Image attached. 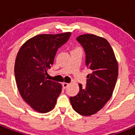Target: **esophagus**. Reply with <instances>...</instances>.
Returning a JSON list of instances; mask_svg holds the SVG:
<instances>
[{"instance_id": "1", "label": "esophagus", "mask_w": 135, "mask_h": 135, "mask_svg": "<svg viewBox=\"0 0 135 135\" xmlns=\"http://www.w3.org/2000/svg\"><path fill=\"white\" fill-rule=\"evenodd\" d=\"M69 85H70V84H68V83H66V82H64V83L62 84V86H63V88H64V89H66L67 87Z\"/></svg>"}]
</instances>
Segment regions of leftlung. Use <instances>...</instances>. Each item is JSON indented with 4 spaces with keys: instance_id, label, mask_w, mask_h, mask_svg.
I'll return each instance as SVG.
<instances>
[{
    "instance_id": "8db88e82",
    "label": "left lung",
    "mask_w": 135,
    "mask_h": 135,
    "mask_svg": "<svg viewBox=\"0 0 135 135\" xmlns=\"http://www.w3.org/2000/svg\"><path fill=\"white\" fill-rule=\"evenodd\" d=\"M77 40L86 53V65L90 70L86 86L79 84L78 95L70 97L73 109L84 116L96 114L110 99L118 75V64L109 42L104 38L86 34Z\"/></svg>"
}]
</instances>
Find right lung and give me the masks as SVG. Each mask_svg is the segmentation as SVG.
Segmentation results:
<instances>
[{"mask_svg": "<svg viewBox=\"0 0 135 135\" xmlns=\"http://www.w3.org/2000/svg\"><path fill=\"white\" fill-rule=\"evenodd\" d=\"M70 36L71 32L39 34L27 40L19 50L14 70L17 89L23 99L36 112L43 114L52 110L61 93V84L47 80L46 75L58 49Z\"/></svg>", "mask_w": 135, "mask_h": 135, "instance_id": "right-lung-1", "label": "right lung"}]
</instances>
